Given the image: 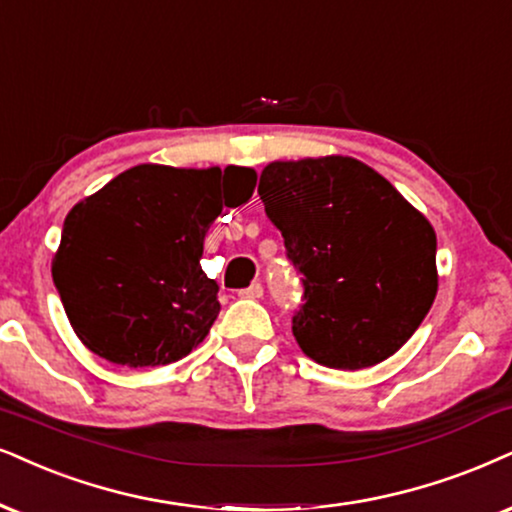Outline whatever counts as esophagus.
I'll list each match as a JSON object with an SVG mask.
<instances>
[{"mask_svg": "<svg viewBox=\"0 0 512 512\" xmlns=\"http://www.w3.org/2000/svg\"><path fill=\"white\" fill-rule=\"evenodd\" d=\"M238 295H241V297H250V300H260V297L264 295V288H262V283H252L250 288H243Z\"/></svg>", "mask_w": 512, "mask_h": 512, "instance_id": "obj_1", "label": "esophagus"}]
</instances>
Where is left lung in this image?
<instances>
[{"label": "left lung", "mask_w": 512, "mask_h": 512, "mask_svg": "<svg viewBox=\"0 0 512 512\" xmlns=\"http://www.w3.org/2000/svg\"><path fill=\"white\" fill-rule=\"evenodd\" d=\"M257 193L304 276V304L293 316L302 352L340 371L392 357L437 295L428 217L347 155L274 160Z\"/></svg>", "instance_id": "obj_1"}]
</instances>
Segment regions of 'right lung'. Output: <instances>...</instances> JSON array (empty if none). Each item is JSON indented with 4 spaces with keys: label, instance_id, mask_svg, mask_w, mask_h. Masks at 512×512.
Wrapping results in <instances>:
<instances>
[{
    "label": "right lung",
    "instance_id": "add662e5",
    "mask_svg": "<svg viewBox=\"0 0 512 512\" xmlns=\"http://www.w3.org/2000/svg\"><path fill=\"white\" fill-rule=\"evenodd\" d=\"M252 167L137 165L68 212L51 276L82 345L113 364L167 366L196 349L219 314L200 269L224 208L248 203Z\"/></svg>",
    "mask_w": 512,
    "mask_h": 512
}]
</instances>
